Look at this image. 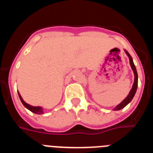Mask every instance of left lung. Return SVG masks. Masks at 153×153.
Returning <instances> with one entry per match:
<instances>
[{
  "label": "left lung",
  "instance_id": "left-lung-1",
  "mask_svg": "<svg viewBox=\"0 0 153 153\" xmlns=\"http://www.w3.org/2000/svg\"><path fill=\"white\" fill-rule=\"evenodd\" d=\"M125 53H126V55L128 56V57L129 58V62H130V66H131V69H132L133 72H134L135 79H134V83H133V86H132V87H131V91H130V92H129L128 95V96L126 97H125V98L124 99V100H122V101H121L119 104H118V105H117V106L114 108V111L121 110V109H122V108H125V107L126 106L127 104H128L129 103L131 102V100H132L133 97H134V96H135V93H136L137 87H138V74H137L136 68H135V64H134V62H133V59H132V58H131V56H130V54H129L127 51L125 50Z\"/></svg>",
  "mask_w": 153,
  "mask_h": 153
}]
</instances>
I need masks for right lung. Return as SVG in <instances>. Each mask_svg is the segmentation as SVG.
<instances>
[{"instance_id":"add662e5","label":"right lung","mask_w":153,"mask_h":153,"mask_svg":"<svg viewBox=\"0 0 153 153\" xmlns=\"http://www.w3.org/2000/svg\"><path fill=\"white\" fill-rule=\"evenodd\" d=\"M18 96H19V98H20L21 101H22V103L23 104V105H24V106L27 109H28L30 111L33 112V113H35V114H44V111H43V108H42V107L32 106V105H30V104H27V103H26L25 101L23 100V99H22V96H21V94H20V93L18 92Z\"/></svg>"}]
</instances>
